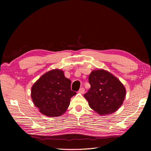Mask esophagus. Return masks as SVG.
<instances>
[{"mask_svg":"<svg viewBox=\"0 0 151 151\" xmlns=\"http://www.w3.org/2000/svg\"><path fill=\"white\" fill-rule=\"evenodd\" d=\"M84 88H81L80 89H79V93H81V94H83L84 93Z\"/></svg>","mask_w":151,"mask_h":151,"instance_id":"1","label":"esophagus"}]
</instances>
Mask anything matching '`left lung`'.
<instances>
[{"mask_svg": "<svg viewBox=\"0 0 151 151\" xmlns=\"http://www.w3.org/2000/svg\"><path fill=\"white\" fill-rule=\"evenodd\" d=\"M91 88L84 96L89 106L99 115H111L119 109L126 96L121 81L104 69L94 70L89 76Z\"/></svg>", "mask_w": 151, "mask_h": 151, "instance_id": "1", "label": "left lung"}]
</instances>
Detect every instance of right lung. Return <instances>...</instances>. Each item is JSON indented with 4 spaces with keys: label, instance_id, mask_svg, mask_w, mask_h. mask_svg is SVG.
I'll use <instances>...</instances> for the list:
<instances>
[{
    "label": "right lung",
    "instance_id": "1",
    "mask_svg": "<svg viewBox=\"0 0 151 151\" xmlns=\"http://www.w3.org/2000/svg\"><path fill=\"white\" fill-rule=\"evenodd\" d=\"M71 81L63 70L55 68L45 73L31 88V96L35 106L43 115L57 117L64 114L70 98L76 94L71 91Z\"/></svg>",
    "mask_w": 151,
    "mask_h": 151
}]
</instances>
